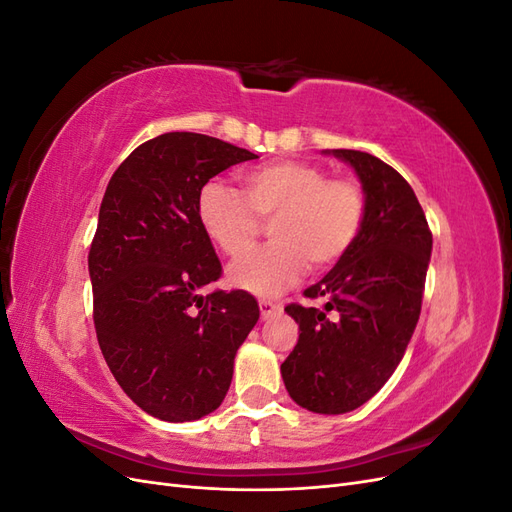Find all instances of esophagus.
Wrapping results in <instances>:
<instances>
[{"label":"esophagus","mask_w":512,"mask_h":512,"mask_svg":"<svg viewBox=\"0 0 512 512\" xmlns=\"http://www.w3.org/2000/svg\"><path fill=\"white\" fill-rule=\"evenodd\" d=\"M258 305H260V316H262V320H267V318H271V316L282 312V303H277V301L262 299V301H258Z\"/></svg>","instance_id":"34e87169"}]
</instances>
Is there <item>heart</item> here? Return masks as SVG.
I'll return each mask as SVG.
<instances>
[{
    "mask_svg": "<svg viewBox=\"0 0 512 512\" xmlns=\"http://www.w3.org/2000/svg\"><path fill=\"white\" fill-rule=\"evenodd\" d=\"M327 177L316 164L282 160L245 173L243 194L220 181L200 188L198 224L226 256L245 254L262 222H271L273 243L239 260L232 284L275 297L301 280L309 262L329 269L350 252L365 220V190L354 179Z\"/></svg>",
    "mask_w": 512,
    "mask_h": 512,
    "instance_id": "b5f03b06",
    "label": "heart"
}]
</instances>
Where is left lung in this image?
<instances>
[{
    "label": "left lung",
    "instance_id": "left-lung-1",
    "mask_svg": "<svg viewBox=\"0 0 512 512\" xmlns=\"http://www.w3.org/2000/svg\"><path fill=\"white\" fill-rule=\"evenodd\" d=\"M324 153L354 168L367 198L365 220L350 252L303 292L322 297L324 307H286L301 333L282 378L301 408L344 414L374 397L404 359L421 316L431 230L393 166L365 151Z\"/></svg>",
    "mask_w": 512,
    "mask_h": 512
}]
</instances>
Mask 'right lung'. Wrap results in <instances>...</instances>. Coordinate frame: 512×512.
Masks as SVG:
<instances>
[{
  "label": "right lung",
  "mask_w": 512,
  "mask_h": 512,
  "mask_svg": "<svg viewBox=\"0 0 512 512\" xmlns=\"http://www.w3.org/2000/svg\"><path fill=\"white\" fill-rule=\"evenodd\" d=\"M254 158L207 134L168 132L136 147L106 185L89 250L98 344L123 393L160 421L220 408L258 322L250 292H198L222 265L196 218L200 188Z\"/></svg>",
  "instance_id": "right-lung-1"
}]
</instances>
